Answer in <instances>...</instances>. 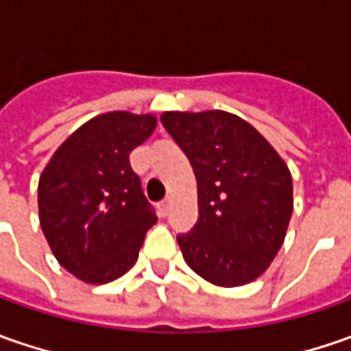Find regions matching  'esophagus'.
<instances>
[{"mask_svg":"<svg viewBox=\"0 0 351 351\" xmlns=\"http://www.w3.org/2000/svg\"><path fill=\"white\" fill-rule=\"evenodd\" d=\"M169 207H171V201L166 199V201H162L160 205H158V213H160V217H168L169 215Z\"/></svg>","mask_w":351,"mask_h":351,"instance_id":"obj_1","label":"esophagus"}]
</instances>
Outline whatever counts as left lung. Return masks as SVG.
<instances>
[{
	"label": "left lung",
	"instance_id": "left-lung-1",
	"mask_svg": "<svg viewBox=\"0 0 351 351\" xmlns=\"http://www.w3.org/2000/svg\"><path fill=\"white\" fill-rule=\"evenodd\" d=\"M160 121L197 178L199 219L178 234L185 262L221 287L254 281L285 240L289 168L256 128L226 111H169Z\"/></svg>",
	"mask_w": 351,
	"mask_h": 351
}]
</instances>
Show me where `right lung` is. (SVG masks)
Wrapping results in <instances>:
<instances>
[{"label":"right lung","instance_id":"obj_1","mask_svg":"<svg viewBox=\"0 0 351 351\" xmlns=\"http://www.w3.org/2000/svg\"><path fill=\"white\" fill-rule=\"evenodd\" d=\"M156 128L152 115L113 111L70 134L38 180V217L56 260L86 283H109L132 267L154 207L128 154Z\"/></svg>","mask_w":351,"mask_h":351}]
</instances>
